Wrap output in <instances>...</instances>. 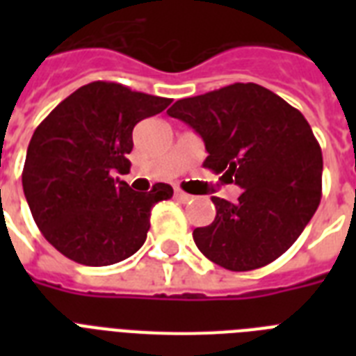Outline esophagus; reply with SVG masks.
I'll use <instances>...</instances> for the list:
<instances>
[{
	"label": "esophagus",
	"mask_w": 356,
	"mask_h": 356,
	"mask_svg": "<svg viewBox=\"0 0 356 356\" xmlns=\"http://www.w3.org/2000/svg\"><path fill=\"white\" fill-rule=\"evenodd\" d=\"M175 197H177L179 201H183V203H188V201L194 200V195L186 194V192H183V190L175 188Z\"/></svg>",
	"instance_id": "1"
}]
</instances>
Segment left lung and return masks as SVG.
Returning a JSON list of instances; mask_svg holds the SVG:
<instances>
[{
    "instance_id": "obj_1",
    "label": "left lung",
    "mask_w": 356,
    "mask_h": 356,
    "mask_svg": "<svg viewBox=\"0 0 356 356\" xmlns=\"http://www.w3.org/2000/svg\"><path fill=\"white\" fill-rule=\"evenodd\" d=\"M168 114L203 138V166L242 188L236 203L212 197L216 218L194 229L197 249L231 271L279 259L321 200L323 156L303 114L254 83L179 99Z\"/></svg>"
}]
</instances>
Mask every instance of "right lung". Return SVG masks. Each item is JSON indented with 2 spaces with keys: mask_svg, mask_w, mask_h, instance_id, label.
I'll return each instance as SVG.
<instances>
[{
  "mask_svg": "<svg viewBox=\"0 0 356 356\" xmlns=\"http://www.w3.org/2000/svg\"><path fill=\"white\" fill-rule=\"evenodd\" d=\"M168 97L94 81L70 94L36 127L22 184L36 225L53 248L85 266L129 259L145 242L151 209L173 188L134 192L114 177L131 168L133 129L162 113Z\"/></svg>",
  "mask_w": 356,
  "mask_h": 356,
  "instance_id": "add662e5",
  "label": "right lung"
}]
</instances>
